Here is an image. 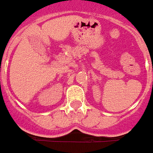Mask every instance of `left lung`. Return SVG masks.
<instances>
[{"mask_svg": "<svg viewBox=\"0 0 153 153\" xmlns=\"http://www.w3.org/2000/svg\"><path fill=\"white\" fill-rule=\"evenodd\" d=\"M152 71H153V70H152Z\"/></svg>", "mask_w": 153, "mask_h": 153, "instance_id": "1", "label": "left lung"}]
</instances>
